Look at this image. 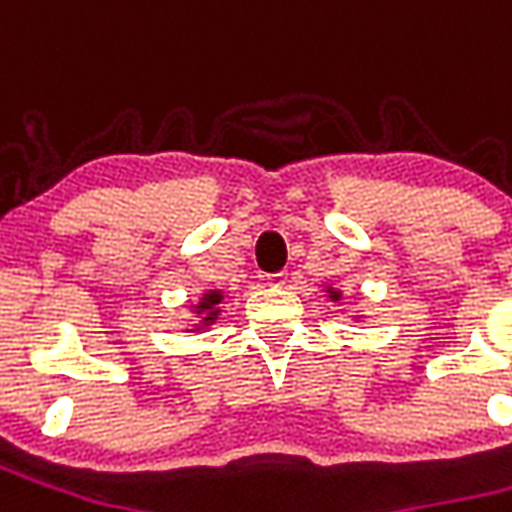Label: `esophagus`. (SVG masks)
Returning <instances> with one entry per match:
<instances>
[{
    "mask_svg": "<svg viewBox=\"0 0 512 512\" xmlns=\"http://www.w3.org/2000/svg\"><path fill=\"white\" fill-rule=\"evenodd\" d=\"M268 288H285L288 285V271H274V274H266Z\"/></svg>",
    "mask_w": 512,
    "mask_h": 512,
    "instance_id": "esophagus-1",
    "label": "esophagus"
}]
</instances>
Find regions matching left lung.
Instances as JSON below:
<instances>
[{"instance_id":"8db88e82","label":"left lung","mask_w":512,"mask_h":512,"mask_svg":"<svg viewBox=\"0 0 512 512\" xmlns=\"http://www.w3.org/2000/svg\"><path fill=\"white\" fill-rule=\"evenodd\" d=\"M332 299H340V293H337V290H332Z\"/></svg>"}]
</instances>
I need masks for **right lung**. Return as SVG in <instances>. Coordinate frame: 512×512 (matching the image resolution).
<instances>
[{
	"mask_svg": "<svg viewBox=\"0 0 512 512\" xmlns=\"http://www.w3.org/2000/svg\"><path fill=\"white\" fill-rule=\"evenodd\" d=\"M219 304H222V293H219V290H211V293H205V296H202V301L197 304V312H205L202 323L216 321V315H219Z\"/></svg>",
	"mask_w": 512,
	"mask_h": 512,
	"instance_id": "obj_1",
	"label": "right lung"
}]
</instances>
